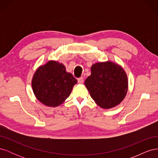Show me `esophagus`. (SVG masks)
I'll return each mask as SVG.
<instances>
[{
    "mask_svg": "<svg viewBox=\"0 0 158 158\" xmlns=\"http://www.w3.org/2000/svg\"><path fill=\"white\" fill-rule=\"evenodd\" d=\"M78 82L79 84H83V82H84V78H83V77H80V78H78Z\"/></svg>",
    "mask_w": 158,
    "mask_h": 158,
    "instance_id": "esophagus-1",
    "label": "esophagus"
}]
</instances>
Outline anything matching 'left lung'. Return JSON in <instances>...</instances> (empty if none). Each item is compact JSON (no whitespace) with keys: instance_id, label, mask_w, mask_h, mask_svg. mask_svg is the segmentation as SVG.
Wrapping results in <instances>:
<instances>
[{"instance_id":"obj_1","label":"left lung","mask_w":158,"mask_h":158,"mask_svg":"<svg viewBox=\"0 0 158 158\" xmlns=\"http://www.w3.org/2000/svg\"><path fill=\"white\" fill-rule=\"evenodd\" d=\"M91 71L84 84L95 103L104 109L120 103L128 89L127 76L121 66L111 62L99 63L93 64Z\"/></svg>"}]
</instances>
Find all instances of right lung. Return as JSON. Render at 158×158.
I'll return each instance as SVG.
<instances>
[{"label": "right lung", "instance_id": "obj_1", "mask_svg": "<svg viewBox=\"0 0 158 158\" xmlns=\"http://www.w3.org/2000/svg\"><path fill=\"white\" fill-rule=\"evenodd\" d=\"M77 80L66 72L65 66L56 61H49L41 66L32 80L33 93L40 102L47 106L56 107L70 95Z\"/></svg>", "mask_w": 158, "mask_h": 158}]
</instances>
